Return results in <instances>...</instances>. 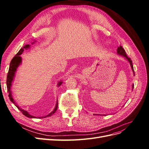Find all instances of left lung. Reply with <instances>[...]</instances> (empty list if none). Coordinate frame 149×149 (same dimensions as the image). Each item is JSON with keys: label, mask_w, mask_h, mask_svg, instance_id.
Returning a JSON list of instances; mask_svg holds the SVG:
<instances>
[{"label": "left lung", "mask_w": 149, "mask_h": 149, "mask_svg": "<svg viewBox=\"0 0 149 149\" xmlns=\"http://www.w3.org/2000/svg\"><path fill=\"white\" fill-rule=\"evenodd\" d=\"M117 53L119 55H120L122 56H123L125 59L126 60H127L129 61V63H130V67H131L132 68V70L133 71V74H134V76H135V73H134V68H133V65H132V60H130V58H129L127 55H126L125 53V52L124 50V49L122 47V46H119L118 48V49H117ZM132 89H133L134 88V84H132ZM94 115H100V116H106V114H94Z\"/></svg>", "instance_id": "8db88e82"}]
</instances>
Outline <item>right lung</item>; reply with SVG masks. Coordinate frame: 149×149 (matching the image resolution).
I'll return each mask as SVG.
<instances>
[{"label": "right lung", "instance_id": "add662e5", "mask_svg": "<svg viewBox=\"0 0 149 149\" xmlns=\"http://www.w3.org/2000/svg\"><path fill=\"white\" fill-rule=\"evenodd\" d=\"M35 42H36V41L35 40L33 42L31 43V44H33ZM30 48V45H29V44L25 45V46H24L20 49L19 52L17 53V55L13 58V59L12 60V61L10 62V66H9V70H8V74H7V91L8 92V97H9V98H10V101L14 104L15 105V106L18 108V109H19L22 112V114H23L24 116H25L26 117H27V118H47V117H49V116H52L56 112V111L57 110V108H58V100L56 101V103L55 108H54L53 111H52L50 113L48 114V115H47L45 116L38 117V118H37V117H35V116L30 115L27 111L22 109V108H20L19 106L17 104L16 102L14 101V100H13V96H12V91H11V87H12V83L13 82V80H14V78H15L17 70L18 68V67H19L22 64V58L20 56V55H22V53L24 52L25 49H29ZM62 83H63V81L60 80V81L58 83L57 86L59 87Z\"/></svg>", "mask_w": 149, "mask_h": 149}]
</instances>
